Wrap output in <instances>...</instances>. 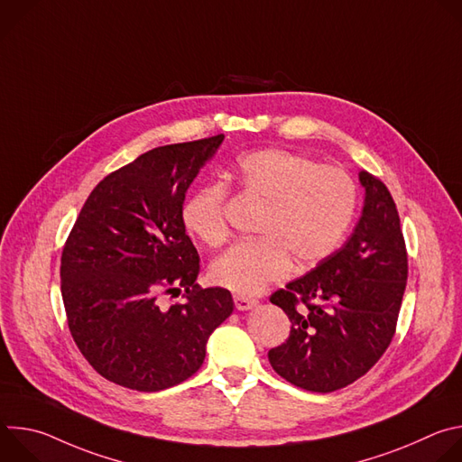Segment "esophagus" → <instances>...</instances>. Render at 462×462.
Wrapping results in <instances>:
<instances>
[{
    "instance_id": "esophagus-1",
    "label": "esophagus",
    "mask_w": 462,
    "mask_h": 462,
    "mask_svg": "<svg viewBox=\"0 0 462 462\" xmlns=\"http://www.w3.org/2000/svg\"><path fill=\"white\" fill-rule=\"evenodd\" d=\"M234 303H236V309H237V310H248V309H252V307L257 305L255 300L246 298V296H241V294H234Z\"/></svg>"
}]
</instances>
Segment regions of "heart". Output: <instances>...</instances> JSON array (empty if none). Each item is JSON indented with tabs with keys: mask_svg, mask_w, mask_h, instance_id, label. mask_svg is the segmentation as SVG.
Here are the masks:
<instances>
[{
	"mask_svg": "<svg viewBox=\"0 0 462 462\" xmlns=\"http://www.w3.org/2000/svg\"><path fill=\"white\" fill-rule=\"evenodd\" d=\"M234 182L263 203L254 225L257 237L239 241L210 267L216 285L241 296L259 294L283 278L291 259L309 267L331 255L346 237L356 208V186L338 166L267 148L239 157ZM228 189L210 182L188 195L180 217L188 232L208 246L228 237Z\"/></svg>",
	"mask_w": 462,
	"mask_h": 462,
	"instance_id": "1",
	"label": "heart"
}]
</instances>
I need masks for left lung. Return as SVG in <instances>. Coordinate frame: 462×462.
Segmentation results:
<instances>
[{
  "label": "left lung",
  "mask_w": 462,
  "mask_h": 462,
  "mask_svg": "<svg viewBox=\"0 0 462 462\" xmlns=\"http://www.w3.org/2000/svg\"><path fill=\"white\" fill-rule=\"evenodd\" d=\"M362 217L347 243L271 301L291 319L285 344L269 351L273 369L314 393L364 376L389 347L408 280L401 217L387 186L367 171Z\"/></svg>",
  "instance_id": "1"
}]
</instances>
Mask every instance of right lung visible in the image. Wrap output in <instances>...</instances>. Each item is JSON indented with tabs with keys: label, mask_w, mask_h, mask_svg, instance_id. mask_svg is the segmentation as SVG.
Here are the masks:
<instances>
[{
	"label": "right lung",
	"mask_w": 462,
	"mask_h": 462,
	"mask_svg": "<svg viewBox=\"0 0 462 462\" xmlns=\"http://www.w3.org/2000/svg\"><path fill=\"white\" fill-rule=\"evenodd\" d=\"M225 135L168 144L104 177L63 245L60 280L69 331L104 378L144 393L189 378L234 310L201 289L199 254L180 217L184 195ZM185 289L168 308L160 298Z\"/></svg>",
	"instance_id": "right-lung-1"
}]
</instances>
